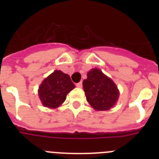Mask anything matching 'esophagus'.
Listing matches in <instances>:
<instances>
[{
	"instance_id": "esophagus-1",
	"label": "esophagus",
	"mask_w": 159,
	"mask_h": 159,
	"mask_svg": "<svg viewBox=\"0 0 159 159\" xmlns=\"http://www.w3.org/2000/svg\"><path fill=\"white\" fill-rule=\"evenodd\" d=\"M76 87L77 88H82L83 87V83L82 82H80V83H78V84H76Z\"/></svg>"
}]
</instances>
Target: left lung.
Segmentation results:
<instances>
[{"instance_id": "left-lung-1", "label": "left lung", "mask_w": 159, "mask_h": 159, "mask_svg": "<svg viewBox=\"0 0 159 159\" xmlns=\"http://www.w3.org/2000/svg\"><path fill=\"white\" fill-rule=\"evenodd\" d=\"M83 82L87 101L97 111H107L119 98V90L115 83L99 69H92Z\"/></svg>"}]
</instances>
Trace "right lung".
<instances>
[{"label":"right lung","mask_w":159,"mask_h":159,"mask_svg":"<svg viewBox=\"0 0 159 159\" xmlns=\"http://www.w3.org/2000/svg\"><path fill=\"white\" fill-rule=\"evenodd\" d=\"M75 88L68 75L55 71L42 82L39 88V96L44 107L57 108L65 101L67 95Z\"/></svg>","instance_id":"obj_1"}]
</instances>
